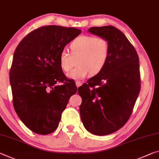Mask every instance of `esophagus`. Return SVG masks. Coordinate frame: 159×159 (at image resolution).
Listing matches in <instances>:
<instances>
[{
    "mask_svg": "<svg viewBox=\"0 0 159 159\" xmlns=\"http://www.w3.org/2000/svg\"><path fill=\"white\" fill-rule=\"evenodd\" d=\"M75 85H76L77 88H79V86H80V85H82V83L80 81H75Z\"/></svg>",
    "mask_w": 159,
    "mask_h": 159,
    "instance_id": "esophagus-1",
    "label": "esophagus"
}]
</instances>
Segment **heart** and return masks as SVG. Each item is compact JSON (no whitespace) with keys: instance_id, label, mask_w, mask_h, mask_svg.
Returning a JSON list of instances; mask_svg holds the SVG:
<instances>
[{"instance_id":"obj_1","label":"heart","mask_w":159,"mask_h":159,"mask_svg":"<svg viewBox=\"0 0 159 159\" xmlns=\"http://www.w3.org/2000/svg\"><path fill=\"white\" fill-rule=\"evenodd\" d=\"M70 55L66 51L60 53L59 63L61 69L69 72L74 59L79 57L78 67L68 74L69 79H84L88 75L95 76L101 73L110 57V44L107 39L93 35H80L70 44Z\"/></svg>"}]
</instances>
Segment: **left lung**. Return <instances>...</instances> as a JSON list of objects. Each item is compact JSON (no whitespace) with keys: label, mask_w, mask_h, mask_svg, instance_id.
Returning <instances> with one entry per match:
<instances>
[{"label":"left lung","mask_w":159,"mask_h":159,"mask_svg":"<svg viewBox=\"0 0 159 159\" xmlns=\"http://www.w3.org/2000/svg\"><path fill=\"white\" fill-rule=\"evenodd\" d=\"M90 32L109 42L110 57L102 71L79 88L80 114L84 127L107 135L124 126L141 89L139 56L125 35L113 26L93 27Z\"/></svg>","instance_id":"left-lung-1"}]
</instances>
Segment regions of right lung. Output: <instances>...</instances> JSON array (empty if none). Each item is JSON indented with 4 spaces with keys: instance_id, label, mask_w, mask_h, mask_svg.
<instances>
[{
    "instance_id": "right-lung-1",
    "label": "right lung",
    "mask_w": 159,
    "mask_h": 159,
    "mask_svg": "<svg viewBox=\"0 0 159 159\" xmlns=\"http://www.w3.org/2000/svg\"><path fill=\"white\" fill-rule=\"evenodd\" d=\"M80 32L59 25L39 27L27 34L14 52L10 70L13 106L25 125L36 134L56 130L69 98L77 91L75 83L63 73L59 57Z\"/></svg>"
}]
</instances>
